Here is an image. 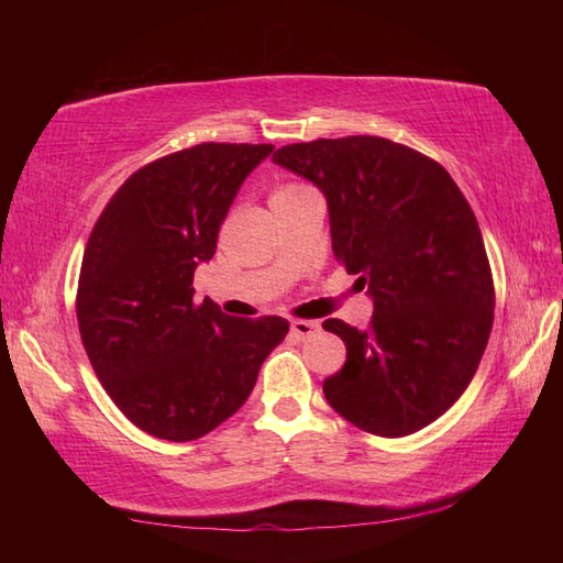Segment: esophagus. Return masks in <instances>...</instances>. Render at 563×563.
Returning <instances> with one entry per match:
<instances>
[{
	"instance_id": "obj_1",
	"label": "esophagus",
	"mask_w": 563,
	"mask_h": 563,
	"mask_svg": "<svg viewBox=\"0 0 563 563\" xmlns=\"http://www.w3.org/2000/svg\"><path fill=\"white\" fill-rule=\"evenodd\" d=\"M319 331V324L317 321H305V319H295L290 324V336L295 341H305L309 336H314V333Z\"/></svg>"
}]
</instances>
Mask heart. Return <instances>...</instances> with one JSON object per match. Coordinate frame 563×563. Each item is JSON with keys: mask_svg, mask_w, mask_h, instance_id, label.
Listing matches in <instances>:
<instances>
[{"mask_svg": "<svg viewBox=\"0 0 563 563\" xmlns=\"http://www.w3.org/2000/svg\"><path fill=\"white\" fill-rule=\"evenodd\" d=\"M307 190H309V188H305V186H295V184H288V186L275 188V190H273V196H271V206H275V202H280V200H288V198L300 196V194H307Z\"/></svg>", "mask_w": 563, "mask_h": 563, "instance_id": "1", "label": "heart"}]
</instances>
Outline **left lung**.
I'll use <instances>...</instances> for the list:
<instances>
[{
	"label": "left lung",
	"mask_w": 563,
	"mask_h": 563,
	"mask_svg": "<svg viewBox=\"0 0 563 563\" xmlns=\"http://www.w3.org/2000/svg\"><path fill=\"white\" fill-rule=\"evenodd\" d=\"M273 162L327 196L331 249L367 285L365 331L327 319L345 365L324 397L382 438L433 423L470 385L494 324V278L479 222L426 154L373 135L280 147Z\"/></svg>",
	"instance_id": "obj_1"
}]
</instances>
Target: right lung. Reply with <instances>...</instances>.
Segmentation results:
<instances>
[{
	"mask_svg": "<svg viewBox=\"0 0 563 563\" xmlns=\"http://www.w3.org/2000/svg\"><path fill=\"white\" fill-rule=\"evenodd\" d=\"M273 145H202L142 166L115 190L84 249L77 321L93 373L145 433L198 440L239 411L290 324L194 302L244 178Z\"/></svg>",
	"mask_w": 563,
	"mask_h": 563,
	"instance_id": "right-lung-1",
	"label": "right lung"
}]
</instances>
